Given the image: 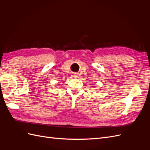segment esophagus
Returning <instances> with one entry per match:
<instances>
[{
	"instance_id": "esophagus-1",
	"label": "esophagus",
	"mask_w": 150,
	"mask_h": 150,
	"mask_svg": "<svg viewBox=\"0 0 150 150\" xmlns=\"http://www.w3.org/2000/svg\"><path fill=\"white\" fill-rule=\"evenodd\" d=\"M76 76H77V75H76V74H74V77H77Z\"/></svg>"
}]
</instances>
